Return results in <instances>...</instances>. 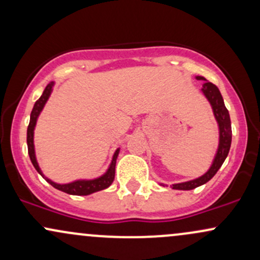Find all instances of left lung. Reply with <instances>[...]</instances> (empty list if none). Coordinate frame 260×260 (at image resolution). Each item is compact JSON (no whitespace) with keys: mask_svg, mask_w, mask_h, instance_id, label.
Instances as JSON below:
<instances>
[{"mask_svg":"<svg viewBox=\"0 0 260 260\" xmlns=\"http://www.w3.org/2000/svg\"><path fill=\"white\" fill-rule=\"evenodd\" d=\"M197 80H204L202 85V92L207 100L210 104L211 109H213L214 117L217 122V127H219V145H217L216 154L214 156L213 162L209 170L205 172L204 175L201 177L194 178V180H190L187 182H181V183H175L172 184L174 189H180V190H190L194 189V188L202 186V184L207 183L208 181H210L211 178L215 176L217 170L221 168V165L228 157L230 147H231V139H232V131H231V120H230V113L226 109L225 104H223L222 95L220 92L219 88L213 83L208 82L204 77L197 76ZM161 186H165L164 183H161Z\"/></svg>","mask_w":260,"mask_h":260,"instance_id":"obj_1","label":"left lung"}]
</instances>
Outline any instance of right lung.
<instances>
[{
  "label": "right lung",
  "mask_w": 260,
  "mask_h": 260,
  "mask_svg": "<svg viewBox=\"0 0 260 260\" xmlns=\"http://www.w3.org/2000/svg\"><path fill=\"white\" fill-rule=\"evenodd\" d=\"M53 86H55V82L49 83L45 88L40 98L37 100V103L34 104V107H32L31 113H30V122H29L28 131H26V144H28V153L29 156H30L31 164L34 165V168L43 177L51 184L52 187H55L56 189L62 190V192L68 193V194L72 196H89L91 193L99 192V190L106 189L107 187L111 186L113 182V178H115V170H116V160H117L118 154H120V148L115 151L113 154L111 164H110L109 169L106 170V172L104 175H101L100 177L91 178V180H76L73 182H70V183H57V182L50 180L49 177L44 175V172L41 171L40 166H39V162L37 160V154H35V145H34V131L35 126H37V122L39 116H40L41 111L44 110L45 105H46L47 100L51 96V92L53 90Z\"/></svg>",
  "instance_id": "1"
}]
</instances>
